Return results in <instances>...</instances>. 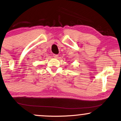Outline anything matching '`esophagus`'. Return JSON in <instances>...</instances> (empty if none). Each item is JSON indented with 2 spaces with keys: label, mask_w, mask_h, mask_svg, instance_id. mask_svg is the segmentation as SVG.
Segmentation results:
<instances>
[{
  "label": "esophagus",
  "mask_w": 121,
  "mask_h": 121,
  "mask_svg": "<svg viewBox=\"0 0 121 121\" xmlns=\"http://www.w3.org/2000/svg\"><path fill=\"white\" fill-rule=\"evenodd\" d=\"M53 56L55 58H57L58 57V55H56V54H53Z\"/></svg>",
  "instance_id": "esophagus-1"
}]
</instances>
